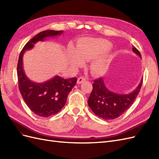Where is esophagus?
I'll return each instance as SVG.
<instances>
[{
    "mask_svg": "<svg viewBox=\"0 0 159 159\" xmlns=\"http://www.w3.org/2000/svg\"><path fill=\"white\" fill-rule=\"evenodd\" d=\"M85 80H86L85 78H84V77H83V76H81V77H80V78H78L77 83H78V84H80L81 82H83L84 81H85Z\"/></svg>",
    "mask_w": 159,
    "mask_h": 159,
    "instance_id": "1",
    "label": "esophagus"
}]
</instances>
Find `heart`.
Listing matches in <instances>:
<instances>
[{"label": "heart", "instance_id": "b5f03b06", "mask_svg": "<svg viewBox=\"0 0 159 159\" xmlns=\"http://www.w3.org/2000/svg\"><path fill=\"white\" fill-rule=\"evenodd\" d=\"M112 47L111 43L102 38H86L81 39L76 45L75 50L70 46L68 50V59L71 66L80 67L84 61L96 58L91 64V69L96 74H101L108 67L107 56H99L108 52Z\"/></svg>", "mask_w": 159, "mask_h": 159}]
</instances>
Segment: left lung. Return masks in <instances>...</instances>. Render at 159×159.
I'll list each match as a JSON object with an SVG mask.
<instances>
[{"label": "left lung", "instance_id": "left-lung-1", "mask_svg": "<svg viewBox=\"0 0 159 159\" xmlns=\"http://www.w3.org/2000/svg\"><path fill=\"white\" fill-rule=\"evenodd\" d=\"M133 51L141 57L140 52L134 46ZM143 80L132 92L128 94L117 93L110 91L105 85L103 79L94 80L88 103L95 115L105 120L119 117L131 106L141 89Z\"/></svg>", "mask_w": 159, "mask_h": 159}]
</instances>
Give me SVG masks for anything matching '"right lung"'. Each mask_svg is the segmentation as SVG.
<instances>
[{
    "label": "right lung",
    "instance_id": "1",
    "mask_svg": "<svg viewBox=\"0 0 159 159\" xmlns=\"http://www.w3.org/2000/svg\"><path fill=\"white\" fill-rule=\"evenodd\" d=\"M63 31L44 30L38 33L27 42L19 56L17 75L18 88L27 106L40 117H48L60 111L65 105L67 98L77 82L76 78L64 79L59 75L43 83L34 82L28 78L23 68V56L25 51L33 48L39 41L46 38L60 36Z\"/></svg>",
    "mask_w": 159,
    "mask_h": 159
}]
</instances>
